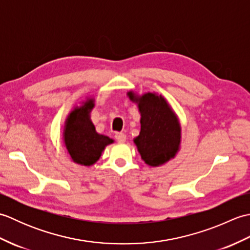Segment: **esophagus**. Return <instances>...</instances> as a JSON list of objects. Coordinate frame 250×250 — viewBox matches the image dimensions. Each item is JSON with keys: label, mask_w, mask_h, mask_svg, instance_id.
Returning a JSON list of instances; mask_svg holds the SVG:
<instances>
[{"label": "esophagus", "mask_w": 250, "mask_h": 250, "mask_svg": "<svg viewBox=\"0 0 250 250\" xmlns=\"http://www.w3.org/2000/svg\"><path fill=\"white\" fill-rule=\"evenodd\" d=\"M115 139H116L117 142L124 143V142H125V140H126V136H125V134H124V133H116V134H115Z\"/></svg>", "instance_id": "obj_1"}]
</instances>
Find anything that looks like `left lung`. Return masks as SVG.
<instances>
[{"mask_svg": "<svg viewBox=\"0 0 250 250\" xmlns=\"http://www.w3.org/2000/svg\"><path fill=\"white\" fill-rule=\"evenodd\" d=\"M139 103L141 132L134 140L141 157L148 166L158 167L174 158L180 143V125L176 115L162 97L146 93L141 98L129 92Z\"/></svg>", "mask_w": 250, "mask_h": 250, "instance_id": "obj_1", "label": "left lung"}]
</instances>
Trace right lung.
Returning a JSON list of instances; mask_svg holds the SVG:
<instances>
[{"instance_id":"1","label":"right lung","mask_w":250,"mask_h":250,"mask_svg":"<svg viewBox=\"0 0 250 250\" xmlns=\"http://www.w3.org/2000/svg\"><path fill=\"white\" fill-rule=\"evenodd\" d=\"M93 107L91 100L83 108H75L70 114L64 130V142L73 161L82 166H91L101 157L105 146L114 141L97 133L89 118Z\"/></svg>"}]
</instances>
